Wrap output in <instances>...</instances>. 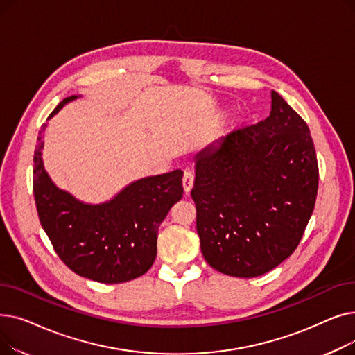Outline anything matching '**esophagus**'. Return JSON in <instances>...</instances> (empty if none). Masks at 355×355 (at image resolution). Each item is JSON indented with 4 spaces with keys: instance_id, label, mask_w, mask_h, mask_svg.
Segmentation results:
<instances>
[{
    "instance_id": "1",
    "label": "esophagus",
    "mask_w": 355,
    "mask_h": 355,
    "mask_svg": "<svg viewBox=\"0 0 355 355\" xmlns=\"http://www.w3.org/2000/svg\"><path fill=\"white\" fill-rule=\"evenodd\" d=\"M194 185V173L193 171H185L184 177H182V187L185 193H190V190L193 189Z\"/></svg>"
}]
</instances>
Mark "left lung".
Wrapping results in <instances>:
<instances>
[{
	"label": "left lung",
	"mask_w": 355,
	"mask_h": 355,
	"mask_svg": "<svg viewBox=\"0 0 355 355\" xmlns=\"http://www.w3.org/2000/svg\"><path fill=\"white\" fill-rule=\"evenodd\" d=\"M270 115L196 157L191 197L206 262L236 277L263 275L300 245L318 193L305 121L272 90Z\"/></svg>",
	"instance_id": "obj_1"
}]
</instances>
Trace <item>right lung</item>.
<instances>
[{
	"label": "right lung",
	"mask_w": 355,
	"mask_h": 355,
	"mask_svg": "<svg viewBox=\"0 0 355 355\" xmlns=\"http://www.w3.org/2000/svg\"><path fill=\"white\" fill-rule=\"evenodd\" d=\"M78 98L63 99L49 119ZM46 128L34 151L33 191L55 253L74 273L96 282L121 284L142 276L157 257L161 223L182 197V171L137 180L109 201L87 204L59 189L47 174L42 158Z\"/></svg>",
	"instance_id": "add662e5"
}]
</instances>
